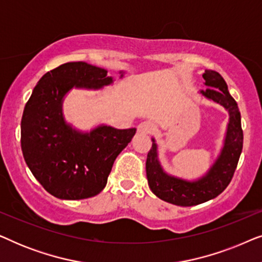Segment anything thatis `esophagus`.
I'll return each instance as SVG.
<instances>
[{
	"label": "esophagus",
	"mask_w": 262,
	"mask_h": 262,
	"mask_svg": "<svg viewBox=\"0 0 262 262\" xmlns=\"http://www.w3.org/2000/svg\"><path fill=\"white\" fill-rule=\"evenodd\" d=\"M154 130H155V127L149 121H143V123L138 125V131L142 132V134H151Z\"/></svg>",
	"instance_id": "34e87169"
}]
</instances>
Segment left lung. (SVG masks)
Instances as JSON below:
<instances>
[{"instance_id": "8db88e82", "label": "left lung", "mask_w": 262, "mask_h": 262, "mask_svg": "<svg viewBox=\"0 0 262 262\" xmlns=\"http://www.w3.org/2000/svg\"><path fill=\"white\" fill-rule=\"evenodd\" d=\"M203 77L207 88L200 93L205 98L220 103L229 112L227 136L216 162L199 180L186 181L170 177L162 169L157 160V145L154 138L152 146L146 157L145 169L150 189L160 199L178 206L198 205L220 195L230 184L242 152L243 131L237 102L229 93L228 85L221 74L213 70H205Z\"/></svg>"}]
</instances>
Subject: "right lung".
<instances>
[{
    "mask_svg": "<svg viewBox=\"0 0 262 262\" xmlns=\"http://www.w3.org/2000/svg\"><path fill=\"white\" fill-rule=\"evenodd\" d=\"M112 82L101 68L66 63L39 80L25 106L24 159L34 178L56 198L78 200L99 194L117 156L136 134V128L118 130L107 125L80 132L64 120L62 102L71 88L99 89Z\"/></svg>",
    "mask_w": 262,
    "mask_h": 262,
    "instance_id": "obj_1",
    "label": "right lung"
}]
</instances>
